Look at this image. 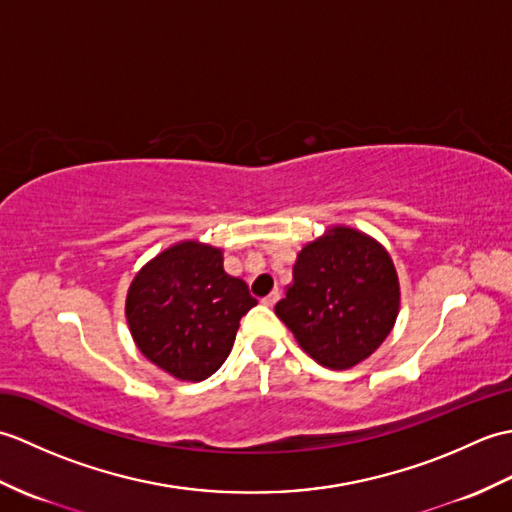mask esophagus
Returning <instances> with one entry per match:
<instances>
[{"instance_id": "esophagus-1", "label": "esophagus", "mask_w": 512, "mask_h": 512, "mask_svg": "<svg viewBox=\"0 0 512 512\" xmlns=\"http://www.w3.org/2000/svg\"><path fill=\"white\" fill-rule=\"evenodd\" d=\"M277 299H279V292L273 290V292H270V295H266V297L262 299V303H264V306H268V308H273L275 303H277Z\"/></svg>"}]
</instances>
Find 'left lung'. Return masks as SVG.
<instances>
[{"label":"left lung","instance_id":"1","mask_svg":"<svg viewBox=\"0 0 512 512\" xmlns=\"http://www.w3.org/2000/svg\"><path fill=\"white\" fill-rule=\"evenodd\" d=\"M394 262L376 239L334 226L297 255L275 312L314 361L354 367L387 339L398 317Z\"/></svg>","mask_w":512,"mask_h":512}]
</instances>
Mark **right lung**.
<instances>
[{"label":"right lung","mask_w":512,"mask_h":512,"mask_svg":"<svg viewBox=\"0 0 512 512\" xmlns=\"http://www.w3.org/2000/svg\"><path fill=\"white\" fill-rule=\"evenodd\" d=\"M222 250L198 242L167 248L127 292L138 350L180 380L215 374L231 354L239 319L257 306L246 281L224 273Z\"/></svg>","instance_id":"right-lung-1"}]
</instances>
